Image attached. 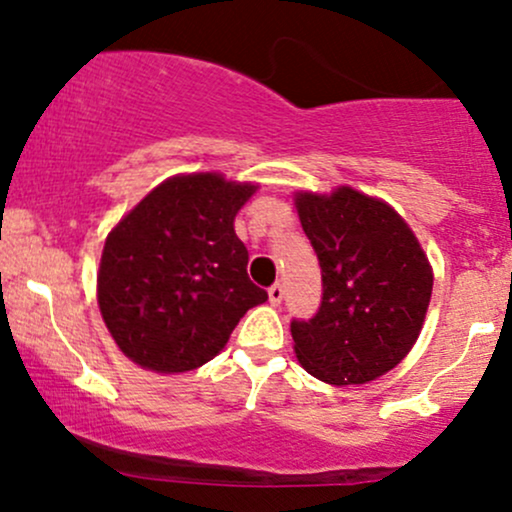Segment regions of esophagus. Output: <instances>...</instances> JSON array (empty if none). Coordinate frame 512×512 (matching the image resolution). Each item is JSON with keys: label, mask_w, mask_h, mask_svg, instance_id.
I'll return each instance as SVG.
<instances>
[{"label": "esophagus", "mask_w": 512, "mask_h": 512, "mask_svg": "<svg viewBox=\"0 0 512 512\" xmlns=\"http://www.w3.org/2000/svg\"><path fill=\"white\" fill-rule=\"evenodd\" d=\"M269 301H272L274 305H279L281 303V298H284V286L281 284H272L269 286Z\"/></svg>", "instance_id": "1"}]
</instances>
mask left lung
<instances>
[{"label":"left lung","instance_id":"1","mask_svg":"<svg viewBox=\"0 0 512 512\" xmlns=\"http://www.w3.org/2000/svg\"><path fill=\"white\" fill-rule=\"evenodd\" d=\"M322 269V301L293 320L301 366L330 385H363L392 370L419 337L433 274L395 209L351 187L296 197Z\"/></svg>","mask_w":512,"mask_h":512}]
</instances>
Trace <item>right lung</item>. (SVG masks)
Masks as SVG:
<instances>
[{"mask_svg":"<svg viewBox=\"0 0 512 512\" xmlns=\"http://www.w3.org/2000/svg\"><path fill=\"white\" fill-rule=\"evenodd\" d=\"M255 185L219 173L178 175L151 190L105 240L98 305L122 354L185 373L226 346L267 291L248 276L233 219Z\"/></svg>","mask_w":512,"mask_h":512,"instance_id":"obj_1","label":"right lung"}]
</instances>
